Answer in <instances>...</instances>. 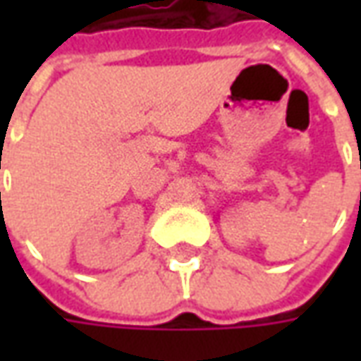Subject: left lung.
<instances>
[{
  "label": "left lung",
  "instance_id": "left-lung-1",
  "mask_svg": "<svg viewBox=\"0 0 361 361\" xmlns=\"http://www.w3.org/2000/svg\"><path fill=\"white\" fill-rule=\"evenodd\" d=\"M360 168H361V162H360Z\"/></svg>",
  "mask_w": 361,
  "mask_h": 361
}]
</instances>
